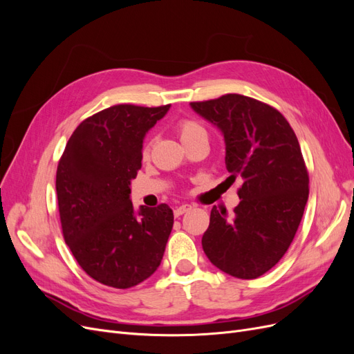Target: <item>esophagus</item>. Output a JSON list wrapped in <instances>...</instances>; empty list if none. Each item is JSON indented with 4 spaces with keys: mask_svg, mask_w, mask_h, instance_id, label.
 I'll return each mask as SVG.
<instances>
[{
    "mask_svg": "<svg viewBox=\"0 0 354 354\" xmlns=\"http://www.w3.org/2000/svg\"><path fill=\"white\" fill-rule=\"evenodd\" d=\"M192 209V205H189V203H183V205H180V207H177L176 209H174V216L176 217H180V216H183L185 212H187V211H190Z\"/></svg>",
    "mask_w": 354,
    "mask_h": 354,
    "instance_id": "34e87169",
    "label": "esophagus"
}]
</instances>
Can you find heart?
I'll return each mask as SVG.
<instances>
[{"instance_id":"1","label":"heart","mask_w":354,"mask_h":354,"mask_svg":"<svg viewBox=\"0 0 354 354\" xmlns=\"http://www.w3.org/2000/svg\"><path fill=\"white\" fill-rule=\"evenodd\" d=\"M178 133L181 137V142L187 140V138L198 136V134H205V130H203V127L195 121H190V120H185L178 124Z\"/></svg>"}]
</instances>
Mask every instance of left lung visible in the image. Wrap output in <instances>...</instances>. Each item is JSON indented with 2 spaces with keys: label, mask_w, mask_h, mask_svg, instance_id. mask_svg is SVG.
<instances>
[{
  "label": "left lung",
  "mask_w": 354,
  "mask_h": 354,
  "mask_svg": "<svg viewBox=\"0 0 354 354\" xmlns=\"http://www.w3.org/2000/svg\"><path fill=\"white\" fill-rule=\"evenodd\" d=\"M190 108L221 131L227 180H242L233 217L212 207L203 252L221 272L255 279L282 259L303 218L308 174L301 147L281 112L246 95L226 94Z\"/></svg>",
  "instance_id": "1"
}]
</instances>
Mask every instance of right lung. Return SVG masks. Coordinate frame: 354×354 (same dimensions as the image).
Masks as SVG:
<instances>
[{"label": "right lung", "mask_w": 354, "mask_h": 354, "mask_svg": "<svg viewBox=\"0 0 354 354\" xmlns=\"http://www.w3.org/2000/svg\"><path fill=\"white\" fill-rule=\"evenodd\" d=\"M169 106L116 104L82 121L56 174L63 238L82 270L118 289L152 276L164 257L174 216L167 203L134 209L131 180L142 168L146 133Z\"/></svg>", "instance_id": "obj_1"}]
</instances>
